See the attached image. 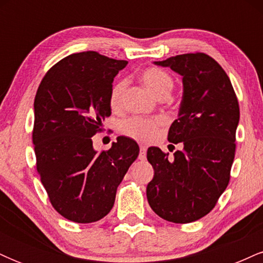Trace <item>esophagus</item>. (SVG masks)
Listing matches in <instances>:
<instances>
[{"mask_svg":"<svg viewBox=\"0 0 263 263\" xmlns=\"http://www.w3.org/2000/svg\"><path fill=\"white\" fill-rule=\"evenodd\" d=\"M146 153H147V147L146 146H141L138 158H140L141 161H144V159H146Z\"/></svg>","mask_w":263,"mask_h":263,"instance_id":"esophagus-1","label":"esophagus"}]
</instances>
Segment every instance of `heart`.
<instances>
[{"label": "heart", "mask_w": 263, "mask_h": 263, "mask_svg": "<svg viewBox=\"0 0 263 263\" xmlns=\"http://www.w3.org/2000/svg\"><path fill=\"white\" fill-rule=\"evenodd\" d=\"M141 79L143 84L148 87V90L157 98L170 96L174 86L173 78L165 70L159 68H148L141 74ZM127 81L125 79L116 81L111 87L110 91V105L111 107L119 108L122 104L123 95H125ZM161 125V120H144L140 117H131L122 122L121 129L126 136L136 138L140 141H149L155 137L157 127Z\"/></svg>", "instance_id": "heart-1"}]
</instances>
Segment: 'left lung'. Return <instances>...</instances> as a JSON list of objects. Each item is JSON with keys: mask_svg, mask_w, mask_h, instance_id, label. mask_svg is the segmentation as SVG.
<instances>
[{"mask_svg": "<svg viewBox=\"0 0 263 263\" xmlns=\"http://www.w3.org/2000/svg\"><path fill=\"white\" fill-rule=\"evenodd\" d=\"M153 63L182 77L183 98L168 141L182 142L183 149L168 159L158 147H149L147 159L155 176L147 185V199L162 219L186 224L209 214L228 186L240 108L224 69L206 54Z\"/></svg>", "mask_w": 263, "mask_h": 263, "instance_id": "obj_1", "label": "left lung"}]
</instances>
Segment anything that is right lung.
I'll use <instances>...</instances> for the list:
<instances>
[{"label":"right lung","mask_w":263,"mask_h":263,"mask_svg":"<svg viewBox=\"0 0 263 263\" xmlns=\"http://www.w3.org/2000/svg\"><path fill=\"white\" fill-rule=\"evenodd\" d=\"M126 65L92 50L71 54L49 69L35 93L37 171L53 208L70 221L89 224L106 216L140 153L125 136L108 151L92 147L91 137L111 115L114 78Z\"/></svg>","instance_id":"right-lung-1"}]
</instances>
